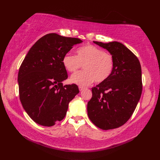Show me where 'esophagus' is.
I'll return each mask as SVG.
<instances>
[{
    "label": "esophagus",
    "instance_id": "obj_1",
    "mask_svg": "<svg viewBox=\"0 0 160 160\" xmlns=\"http://www.w3.org/2000/svg\"><path fill=\"white\" fill-rule=\"evenodd\" d=\"M79 90H80V91H82L84 89V87H81V86H79Z\"/></svg>",
    "mask_w": 160,
    "mask_h": 160
}]
</instances>
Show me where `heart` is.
Returning a JSON list of instances; mask_svg holds the SVG:
<instances>
[{
  "label": "heart",
  "mask_w": 160,
  "mask_h": 160,
  "mask_svg": "<svg viewBox=\"0 0 160 160\" xmlns=\"http://www.w3.org/2000/svg\"><path fill=\"white\" fill-rule=\"evenodd\" d=\"M76 55L67 53L62 58V64L68 72L74 73L83 67L84 71L71 76V82L80 86H88L95 82L107 80L112 73L114 59L111 53L98 47L87 45L76 50Z\"/></svg>",
  "instance_id": "b5f03b06"
}]
</instances>
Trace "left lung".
Returning <instances> with one entry per match:
<instances>
[{
    "label": "left lung",
    "instance_id": "left-lung-1",
    "mask_svg": "<svg viewBox=\"0 0 160 160\" xmlns=\"http://www.w3.org/2000/svg\"><path fill=\"white\" fill-rule=\"evenodd\" d=\"M93 42L113 56L114 67L107 80L92 88L87 113L96 127L109 130L124 124L137 107L142 91L141 65L136 56L123 44Z\"/></svg>",
    "mask_w": 160,
    "mask_h": 160
}]
</instances>
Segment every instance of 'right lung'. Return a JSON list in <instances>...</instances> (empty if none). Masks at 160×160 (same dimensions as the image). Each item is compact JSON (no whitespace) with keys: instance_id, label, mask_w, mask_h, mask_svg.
I'll use <instances>...</instances> for the list:
<instances>
[{"instance_id":"add662e5","label":"right lung","mask_w":160,"mask_h":160,"mask_svg":"<svg viewBox=\"0 0 160 160\" xmlns=\"http://www.w3.org/2000/svg\"><path fill=\"white\" fill-rule=\"evenodd\" d=\"M79 38L48 33L29 49L20 67L18 82L23 108L36 123L52 127L65 117L70 101L79 93L75 84L63 86L68 78L62 58Z\"/></svg>"}]
</instances>
